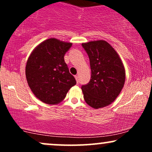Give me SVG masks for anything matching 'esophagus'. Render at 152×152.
<instances>
[{"label": "esophagus", "mask_w": 152, "mask_h": 152, "mask_svg": "<svg viewBox=\"0 0 152 152\" xmlns=\"http://www.w3.org/2000/svg\"><path fill=\"white\" fill-rule=\"evenodd\" d=\"M74 77H75V78H76V82H77V83H78V76H77V75H76Z\"/></svg>", "instance_id": "esophagus-1"}]
</instances>
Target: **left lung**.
Wrapping results in <instances>:
<instances>
[{
  "label": "left lung",
  "instance_id": "obj_1",
  "mask_svg": "<svg viewBox=\"0 0 152 152\" xmlns=\"http://www.w3.org/2000/svg\"><path fill=\"white\" fill-rule=\"evenodd\" d=\"M90 61L91 78L81 86L83 98L95 109L111 104L121 93L125 83L126 71L119 55L104 40L83 43Z\"/></svg>",
  "mask_w": 152,
  "mask_h": 152
}]
</instances>
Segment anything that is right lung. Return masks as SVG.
<instances>
[{"instance_id":"add662e5","label":"right lung","mask_w":152,"mask_h":152,"mask_svg":"<svg viewBox=\"0 0 152 152\" xmlns=\"http://www.w3.org/2000/svg\"><path fill=\"white\" fill-rule=\"evenodd\" d=\"M71 46L72 43L48 38L39 43L28 58L26 66L28 84L35 96L45 104H59L76 84L64 61V55Z\"/></svg>"}]
</instances>
